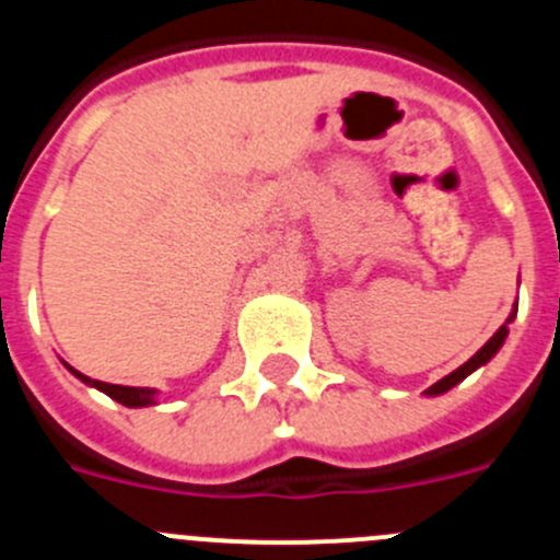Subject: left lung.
<instances>
[{
  "instance_id": "1",
  "label": "left lung",
  "mask_w": 560,
  "mask_h": 560,
  "mask_svg": "<svg viewBox=\"0 0 560 560\" xmlns=\"http://www.w3.org/2000/svg\"><path fill=\"white\" fill-rule=\"evenodd\" d=\"M514 314H517V312H514ZM514 314H512V317H509V319H506V323H503V325H501V328H498V330H495V336H492V339H490V341H487V345H485V347H481V350H479V352H476V355H474V358H470V361H465V363H463V366H459V369H454V372H452V374H446V377H443V380H438V383H435V385H430V388H427V396H438V394H446V390H448V388H454V385H457V383H463V380H465V377H468V374H470V372H476V369H479V366H485V363H487V361H490V358H492V355H495V352H498V350H501L503 339H506V336H509V323H512V319H514Z\"/></svg>"
}]
</instances>
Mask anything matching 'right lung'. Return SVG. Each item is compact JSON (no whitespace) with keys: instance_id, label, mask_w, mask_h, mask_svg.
Masks as SVG:
<instances>
[{"instance_id":"add662e5","label":"right lung","mask_w":560,"mask_h":560,"mask_svg":"<svg viewBox=\"0 0 560 560\" xmlns=\"http://www.w3.org/2000/svg\"><path fill=\"white\" fill-rule=\"evenodd\" d=\"M70 372H73L75 377L81 380V383H86V385H92V388L103 390V394L112 396L114 401H119V405H125V407L155 405V388H130V385H112V383H103V380L86 377V374L75 372V369H70Z\"/></svg>"}]
</instances>
